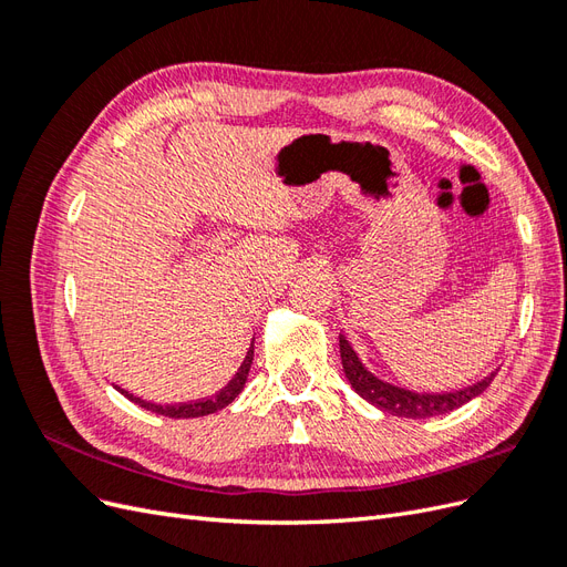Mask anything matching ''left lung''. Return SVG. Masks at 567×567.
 Segmentation results:
<instances>
[{"label": "left lung", "instance_id": "obj_1", "mask_svg": "<svg viewBox=\"0 0 567 567\" xmlns=\"http://www.w3.org/2000/svg\"><path fill=\"white\" fill-rule=\"evenodd\" d=\"M340 359H342V371H346L350 385L359 394H362L367 402L388 411V414H392V416H404V419H427V416L447 414V411H454L461 404H466L473 398H477L480 392L487 390V385L494 379V373H492L485 381L473 383L471 388L442 392V394L411 392L406 388H398V385L375 379V375L371 371H367L364 364L359 362L357 352L342 336H340Z\"/></svg>", "mask_w": 567, "mask_h": 567}]
</instances>
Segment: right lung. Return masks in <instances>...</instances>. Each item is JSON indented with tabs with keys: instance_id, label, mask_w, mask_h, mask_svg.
Here are the masks:
<instances>
[{
	"instance_id": "obj_1",
	"label": "right lung",
	"mask_w": 567,
	"mask_h": 567,
	"mask_svg": "<svg viewBox=\"0 0 567 567\" xmlns=\"http://www.w3.org/2000/svg\"><path fill=\"white\" fill-rule=\"evenodd\" d=\"M252 364V348L248 350L246 359L241 369L236 371L234 379L227 383V388H221L215 398H205V400H196V402H182V404H156V402H146L142 398H134V394H127L125 390H120L125 394L127 400L136 402L140 406L153 411V414H161L167 419H196V416H205V414H215L217 409H225L227 404H231L236 400V394L244 390L246 379H248V371Z\"/></svg>"
}]
</instances>
